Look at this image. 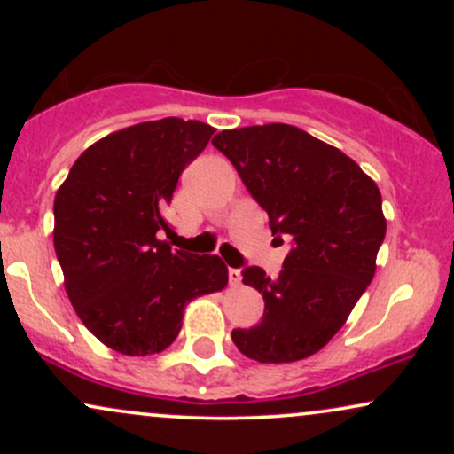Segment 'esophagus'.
I'll use <instances>...</instances> for the list:
<instances>
[{"label": "esophagus", "mask_w": 454, "mask_h": 454, "mask_svg": "<svg viewBox=\"0 0 454 454\" xmlns=\"http://www.w3.org/2000/svg\"><path fill=\"white\" fill-rule=\"evenodd\" d=\"M228 281H231V286L241 284V270H239V269H228Z\"/></svg>", "instance_id": "1"}]
</instances>
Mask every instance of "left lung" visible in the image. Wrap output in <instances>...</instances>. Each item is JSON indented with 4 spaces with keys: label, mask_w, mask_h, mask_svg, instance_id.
I'll return each instance as SVG.
<instances>
[{
    "label": "left lung",
    "mask_w": 454,
    "mask_h": 454,
    "mask_svg": "<svg viewBox=\"0 0 454 454\" xmlns=\"http://www.w3.org/2000/svg\"><path fill=\"white\" fill-rule=\"evenodd\" d=\"M269 213L275 237L290 239L278 278L260 267L243 284L264 299L256 326L232 341L258 363H294L333 340L376 273L387 234L382 196L356 161L288 123L223 129L211 140Z\"/></svg>",
    "instance_id": "left-lung-1"
}]
</instances>
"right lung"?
<instances>
[{"label":"right lung","mask_w":454,"mask_h":454,"mask_svg":"<svg viewBox=\"0 0 454 454\" xmlns=\"http://www.w3.org/2000/svg\"><path fill=\"white\" fill-rule=\"evenodd\" d=\"M211 126L166 117L108 134L74 161L55 196V254L78 317L104 346L147 356L181 331L185 305L222 290L220 256L170 249L164 211Z\"/></svg>","instance_id":"add662e5"}]
</instances>
